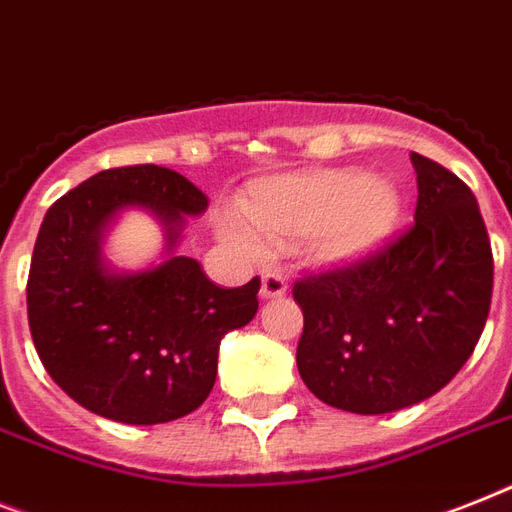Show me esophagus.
<instances>
[{"label": "esophagus", "instance_id": "obj_1", "mask_svg": "<svg viewBox=\"0 0 512 512\" xmlns=\"http://www.w3.org/2000/svg\"><path fill=\"white\" fill-rule=\"evenodd\" d=\"M286 294V278L278 273H265L263 286H260V297L263 299H278Z\"/></svg>", "mask_w": 512, "mask_h": 512}]
</instances>
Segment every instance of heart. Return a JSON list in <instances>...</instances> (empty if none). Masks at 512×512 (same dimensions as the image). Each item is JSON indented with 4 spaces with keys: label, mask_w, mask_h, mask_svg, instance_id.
<instances>
[{
    "label": "heart",
    "mask_w": 512,
    "mask_h": 512,
    "mask_svg": "<svg viewBox=\"0 0 512 512\" xmlns=\"http://www.w3.org/2000/svg\"><path fill=\"white\" fill-rule=\"evenodd\" d=\"M247 213L220 220V239L247 260H263L268 242H297L310 263L355 268L392 239L402 215L394 181L357 168H323L265 178L249 191Z\"/></svg>",
    "instance_id": "obj_1"
}]
</instances>
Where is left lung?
Segmentation results:
<instances>
[{"label": "left lung", "instance_id": "1", "mask_svg": "<svg viewBox=\"0 0 512 512\" xmlns=\"http://www.w3.org/2000/svg\"><path fill=\"white\" fill-rule=\"evenodd\" d=\"M415 226L355 268L294 284L297 368L321 402L394 413L429 400L471 357L492 302V244L473 191L413 152Z\"/></svg>", "mask_w": 512, "mask_h": 512}]
</instances>
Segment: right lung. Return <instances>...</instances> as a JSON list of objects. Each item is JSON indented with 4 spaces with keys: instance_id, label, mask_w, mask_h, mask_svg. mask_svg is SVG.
<instances>
[{
    "instance_id": "add662e5",
    "label": "right lung",
    "mask_w": 512,
    "mask_h": 512,
    "mask_svg": "<svg viewBox=\"0 0 512 512\" xmlns=\"http://www.w3.org/2000/svg\"><path fill=\"white\" fill-rule=\"evenodd\" d=\"M144 209L163 228V260L141 271L104 257L109 228ZM207 197L160 165L102 170L44 215L28 273V326L41 363L70 400L131 426L184 418L213 392L220 339L257 313L260 278L220 289L178 255Z\"/></svg>"
}]
</instances>
